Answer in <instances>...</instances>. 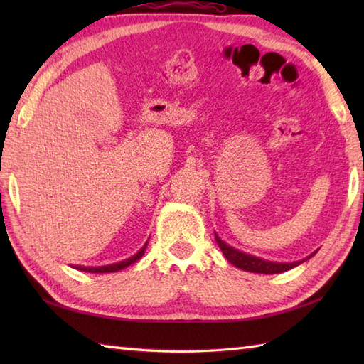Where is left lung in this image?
<instances>
[{
  "label": "left lung",
  "mask_w": 364,
  "mask_h": 364,
  "mask_svg": "<svg viewBox=\"0 0 364 364\" xmlns=\"http://www.w3.org/2000/svg\"><path fill=\"white\" fill-rule=\"evenodd\" d=\"M215 235V241H218V245L220 247L222 253L225 255V258L231 262V264L242 269V270H247V272H253V274H282V272H286V270H289L292 267H296L299 264H301V262L310 259L311 257H314L316 252H313L311 255H308L306 258L300 259V261H292V262H280V261H269V259H264V258H259V257H255V255H250V253H245L242 250L239 249H235V247L228 245L225 241H222V239L218 236V233Z\"/></svg>",
  "instance_id": "1"
}]
</instances>
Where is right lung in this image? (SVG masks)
I'll return each instance as SVG.
<instances>
[{"label": "right lung", "mask_w": 364, "mask_h": 364, "mask_svg": "<svg viewBox=\"0 0 364 364\" xmlns=\"http://www.w3.org/2000/svg\"><path fill=\"white\" fill-rule=\"evenodd\" d=\"M146 244H149V241H146V242L144 244L142 249L139 250L137 253H134L133 257H129V258L123 259V261H119V262H114V264H106V266H98V267H89V266H73V267H75V269H78V270H82V272H90V274H109V272H119V270H122V269H125V267L131 266V264H133V262L139 261V259H141V258L144 257L145 249H146Z\"/></svg>", "instance_id": "add662e5"}]
</instances>
